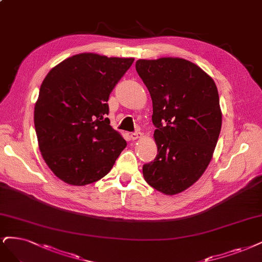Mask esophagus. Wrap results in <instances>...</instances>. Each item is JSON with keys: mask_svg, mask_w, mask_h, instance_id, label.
Returning a JSON list of instances; mask_svg holds the SVG:
<instances>
[{"mask_svg": "<svg viewBox=\"0 0 262 262\" xmlns=\"http://www.w3.org/2000/svg\"><path fill=\"white\" fill-rule=\"evenodd\" d=\"M130 138H131L133 141H135V140H138V139L142 138V133H141V132H134V133H131Z\"/></svg>", "mask_w": 262, "mask_h": 262, "instance_id": "1", "label": "esophagus"}]
</instances>
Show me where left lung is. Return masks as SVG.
I'll return each instance as SVG.
<instances>
[{
	"mask_svg": "<svg viewBox=\"0 0 262 262\" xmlns=\"http://www.w3.org/2000/svg\"><path fill=\"white\" fill-rule=\"evenodd\" d=\"M135 68L149 91L157 156L143 166L145 181L166 195L185 191L208 167L222 124L212 78L178 57L139 59Z\"/></svg>",
	"mask_w": 262,
	"mask_h": 262,
	"instance_id": "1",
	"label": "left lung"
}]
</instances>
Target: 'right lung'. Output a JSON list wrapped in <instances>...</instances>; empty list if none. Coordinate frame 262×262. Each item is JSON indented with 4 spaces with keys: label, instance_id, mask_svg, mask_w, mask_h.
Listing matches in <instances>:
<instances>
[{
    "label": "right lung",
    "instance_id": "obj_1",
    "mask_svg": "<svg viewBox=\"0 0 262 262\" xmlns=\"http://www.w3.org/2000/svg\"><path fill=\"white\" fill-rule=\"evenodd\" d=\"M133 60L81 53L44 78L34 128L44 161L61 181L76 186L98 181L127 146L106 115L110 94Z\"/></svg>",
    "mask_w": 262,
    "mask_h": 262
}]
</instances>
